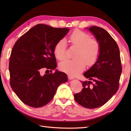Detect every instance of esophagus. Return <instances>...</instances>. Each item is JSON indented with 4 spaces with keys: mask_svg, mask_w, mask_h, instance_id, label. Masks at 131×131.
<instances>
[{
    "mask_svg": "<svg viewBox=\"0 0 131 131\" xmlns=\"http://www.w3.org/2000/svg\"><path fill=\"white\" fill-rule=\"evenodd\" d=\"M68 79H70V80L74 79V78H73V77H72V76L70 75H68Z\"/></svg>",
    "mask_w": 131,
    "mask_h": 131,
    "instance_id": "1",
    "label": "esophagus"
}]
</instances>
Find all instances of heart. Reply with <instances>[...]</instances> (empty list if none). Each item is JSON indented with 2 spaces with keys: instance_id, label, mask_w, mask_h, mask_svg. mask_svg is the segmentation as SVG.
Masks as SVG:
<instances>
[{
  "instance_id": "obj_1",
  "label": "heart",
  "mask_w": 131,
  "mask_h": 131,
  "mask_svg": "<svg viewBox=\"0 0 131 131\" xmlns=\"http://www.w3.org/2000/svg\"><path fill=\"white\" fill-rule=\"evenodd\" d=\"M69 41L77 50L73 60H66L60 63L61 71L71 76L81 73L87 66H92L98 59L100 53V44L98 40L91 38V36L80 30H75L69 37ZM67 45L65 40L61 39L57 41L54 47V53L59 60L66 57Z\"/></svg>"
}]
</instances>
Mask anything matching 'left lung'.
I'll return each instance as SVG.
<instances>
[{"label":"left lung","instance_id":"left-lung-1","mask_svg":"<svg viewBox=\"0 0 131 131\" xmlns=\"http://www.w3.org/2000/svg\"><path fill=\"white\" fill-rule=\"evenodd\" d=\"M89 30L100 44V55L83 74L90 80L82 81V90L74 96L82 106L94 108L105 104L117 92L122 67L118 46L112 36L100 27L91 26Z\"/></svg>","mask_w":131,"mask_h":131}]
</instances>
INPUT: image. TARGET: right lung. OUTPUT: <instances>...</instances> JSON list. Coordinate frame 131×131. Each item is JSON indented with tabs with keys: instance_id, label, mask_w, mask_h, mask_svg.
<instances>
[{
	"instance_id": "1",
	"label": "right lung",
	"mask_w": 131,
	"mask_h": 131,
	"mask_svg": "<svg viewBox=\"0 0 131 131\" xmlns=\"http://www.w3.org/2000/svg\"><path fill=\"white\" fill-rule=\"evenodd\" d=\"M69 30L38 24L15 43L9 59L10 85L24 104L43 106L53 98L58 86L68 81L63 72L56 70L43 76L40 73L43 68L51 72L56 68L54 46Z\"/></svg>"
}]
</instances>
